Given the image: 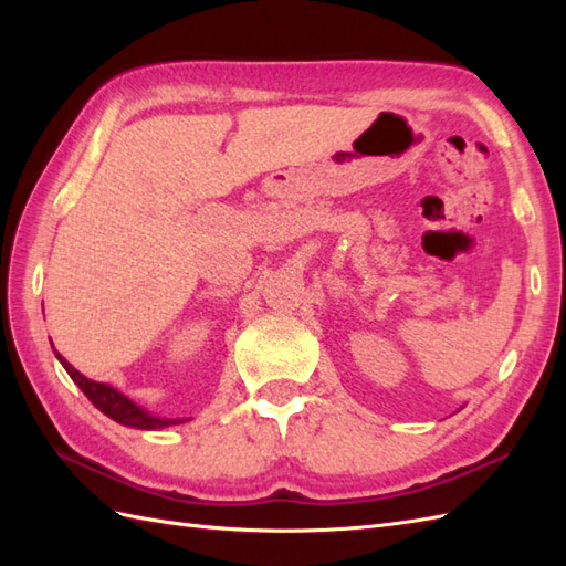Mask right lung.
<instances>
[{
	"instance_id": "add662e5",
	"label": "right lung",
	"mask_w": 566,
	"mask_h": 566,
	"mask_svg": "<svg viewBox=\"0 0 566 566\" xmlns=\"http://www.w3.org/2000/svg\"><path fill=\"white\" fill-rule=\"evenodd\" d=\"M60 363L67 369V375L72 377V381L77 384V387L84 391V396L99 408L104 416H109L112 420L128 428H140V430H160L167 426H177L182 423V420H167V418H158V416H150L148 411H143L134 401H128L122 391H116L109 384H99V381H92L87 377H82L80 371L72 367L65 357L57 355Z\"/></svg>"
}]
</instances>
